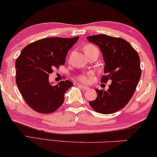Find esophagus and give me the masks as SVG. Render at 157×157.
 Wrapping results in <instances>:
<instances>
[{"mask_svg":"<svg viewBox=\"0 0 157 157\" xmlns=\"http://www.w3.org/2000/svg\"><path fill=\"white\" fill-rule=\"evenodd\" d=\"M78 86L81 89H82L83 90H89V87H88V86H84V85H78Z\"/></svg>","mask_w":157,"mask_h":157,"instance_id":"obj_1","label":"esophagus"}]
</instances>
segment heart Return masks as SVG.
Returning <instances> with one entry per match:
<instances>
[{
	"label": "heart",
	"mask_w": 157,
	"mask_h": 157,
	"mask_svg": "<svg viewBox=\"0 0 157 157\" xmlns=\"http://www.w3.org/2000/svg\"><path fill=\"white\" fill-rule=\"evenodd\" d=\"M94 50L99 51L98 50V48L96 47L94 45H93V44H86V45L85 46V48H84V51H85V53L91 52V51H94ZM92 75H93V72H88V73H86V74H82V75H79L78 77V80L79 82H82V83L86 84L90 82L91 77H92Z\"/></svg>",
	"instance_id": "b5f03b06"
}]
</instances>
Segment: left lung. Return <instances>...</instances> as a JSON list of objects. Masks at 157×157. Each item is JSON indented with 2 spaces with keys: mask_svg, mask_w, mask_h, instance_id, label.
Segmentation results:
<instances>
[{
  "mask_svg": "<svg viewBox=\"0 0 157 157\" xmlns=\"http://www.w3.org/2000/svg\"><path fill=\"white\" fill-rule=\"evenodd\" d=\"M86 39L99 46L104 56L105 75L101 82L111 81L108 90L97 89V99L89 104L98 113H113L128 104L136 90L142 73L140 56L122 38L98 34Z\"/></svg>",
  "mask_w": 157,
  "mask_h": 157,
  "instance_id": "8db88e82",
  "label": "left lung"
}]
</instances>
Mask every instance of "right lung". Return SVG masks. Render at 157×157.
Instances as JSON below:
<instances>
[{"label":"right lung","instance_id":"right-lung-1","mask_svg":"<svg viewBox=\"0 0 157 157\" xmlns=\"http://www.w3.org/2000/svg\"><path fill=\"white\" fill-rule=\"evenodd\" d=\"M73 38L49 37L28 44L16 60V84L27 104L35 111L51 113L59 109L64 94L73 85L70 80L52 85L48 82L53 69L63 65Z\"/></svg>","mask_w":157,"mask_h":157}]
</instances>
